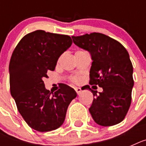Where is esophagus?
I'll return each instance as SVG.
<instances>
[{"label": "esophagus", "instance_id": "34e87169", "mask_svg": "<svg viewBox=\"0 0 146 146\" xmlns=\"http://www.w3.org/2000/svg\"><path fill=\"white\" fill-rule=\"evenodd\" d=\"M74 89H75V91L76 92V93H77L78 95L81 93V92H82V89H80V88H79V87H76Z\"/></svg>", "mask_w": 146, "mask_h": 146}]
</instances>
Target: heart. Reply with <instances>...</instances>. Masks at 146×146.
<instances>
[{"label":"heart","instance_id":"heart-1","mask_svg":"<svg viewBox=\"0 0 146 146\" xmlns=\"http://www.w3.org/2000/svg\"><path fill=\"white\" fill-rule=\"evenodd\" d=\"M73 82H77L78 81V78L77 77H75V78H73Z\"/></svg>","mask_w":146,"mask_h":146}]
</instances>
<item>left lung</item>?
Segmentation results:
<instances>
[{
	"instance_id": "8db88e82",
	"label": "left lung",
	"mask_w": 146,
	"mask_h": 146,
	"mask_svg": "<svg viewBox=\"0 0 146 146\" xmlns=\"http://www.w3.org/2000/svg\"><path fill=\"white\" fill-rule=\"evenodd\" d=\"M73 43L91 54V85L103 89L93 93L89 112L95 122L103 127L117 124L125 118L132 100L133 64L129 55L120 42L98 33L72 36Z\"/></svg>"
}]
</instances>
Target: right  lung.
I'll list each match as a JSON object with an SVG mask.
<instances>
[{"mask_svg":"<svg viewBox=\"0 0 146 146\" xmlns=\"http://www.w3.org/2000/svg\"><path fill=\"white\" fill-rule=\"evenodd\" d=\"M72 43L69 35L36 30L25 35L13 52L9 65L10 94L24 120L35 130L59 128L69 104L76 97L75 90L67 85L50 92L43 81Z\"/></svg>","mask_w":146,"mask_h":146,"instance_id":"add662e5","label":"right lung"}]
</instances>
